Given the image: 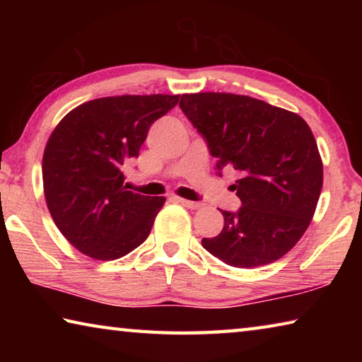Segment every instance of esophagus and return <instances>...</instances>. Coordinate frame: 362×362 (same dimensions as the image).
<instances>
[{
    "mask_svg": "<svg viewBox=\"0 0 362 362\" xmlns=\"http://www.w3.org/2000/svg\"><path fill=\"white\" fill-rule=\"evenodd\" d=\"M177 203H180L182 206H185V207H188V209H199L201 206V203H198V201H188V199H183V198H177Z\"/></svg>",
    "mask_w": 362,
    "mask_h": 362,
    "instance_id": "1",
    "label": "esophagus"
}]
</instances>
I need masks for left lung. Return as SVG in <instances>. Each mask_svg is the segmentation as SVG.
I'll use <instances>...</instances> for the list:
<instances>
[{
    "mask_svg": "<svg viewBox=\"0 0 362 362\" xmlns=\"http://www.w3.org/2000/svg\"><path fill=\"white\" fill-rule=\"evenodd\" d=\"M180 108L204 137L216 169H235L241 207L203 247L226 265L255 268L296 246L315 216L322 161L303 118L284 108L226 93L183 94Z\"/></svg>",
    "mask_w": 362,
    "mask_h": 362,
    "instance_id": "1",
    "label": "left lung"
}]
</instances>
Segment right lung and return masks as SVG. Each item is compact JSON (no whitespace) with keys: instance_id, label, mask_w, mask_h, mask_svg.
I'll return each mask as SVG.
<instances>
[{"instance_id":"right-lung-1","label":"right lung","mask_w":362,"mask_h":362,"mask_svg":"<svg viewBox=\"0 0 362 362\" xmlns=\"http://www.w3.org/2000/svg\"><path fill=\"white\" fill-rule=\"evenodd\" d=\"M180 95H115L73 108L49 137L42 187L54 223L79 252L115 260L148 238L166 203L124 187L122 166L139 156L150 126Z\"/></svg>"}]
</instances>
